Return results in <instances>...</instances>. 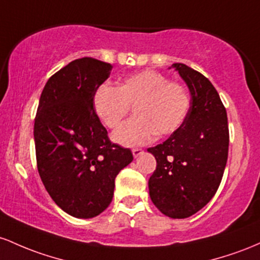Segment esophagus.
Returning <instances> with one entry per match:
<instances>
[{
  "mask_svg": "<svg viewBox=\"0 0 260 260\" xmlns=\"http://www.w3.org/2000/svg\"><path fill=\"white\" fill-rule=\"evenodd\" d=\"M144 153V150H142V148H133V154H134V157H139V156H141V154Z\"/></svg>",
  "mask_w": 260,
  "mask_h": 260,
  "instance_id": "34e87169",
  "label": "esophagus"
}]
</instances>
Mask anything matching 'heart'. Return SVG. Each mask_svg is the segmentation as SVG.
<instances>
[{
  "label": "heart",
  "mask_w": 260,
  "mask_h": 260,
  "mask_svg": "<svg viewBox=\"0 0 260 260\" xmlns=\"http://www.w3.org/2000/svg\"><path fill=\"white\" fill-rule=\"evenodd\" d=\"M189 107L188 89L152 70L129 76L116 88L102 84L93 97L95 114L108 129H116L133 109L135 118L113 134L116 144L129 147L173 134L184 122Z\"/></svg>",
  "instance_id": "obj_1"
}]
</instances>
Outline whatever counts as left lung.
<instances>
[{"label": "left lung", "instance_id": "1", "mask_svg": "<svg viewBox=\"0 0 260 260\" xmlns=\"http://www.w3.org/2000/svg\"><path fill=\"white\" fill-rule=\"evenodd\" d=\"M190 92L184 122L163 144L147 148L157 161L150 198L172 218H185L216 194L229 156L227 113L212 83L184 63H173Z\"/></svg>", "mask_w": 260, "mask_h": 260}]
</instances>
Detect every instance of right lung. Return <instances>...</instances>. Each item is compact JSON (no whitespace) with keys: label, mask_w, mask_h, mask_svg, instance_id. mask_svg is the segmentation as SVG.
Masks as SVG:
<instances>
[{"label":"right lung","mask_w":260,"mask_h":260,"mask_svg":"<svg viewBox=\"0 0 260 260\" xmlns=\"http://www.w3.org/2000/svg\"><path fill=\"white\" fill-rule=\"evenodd\" d=\"M113 66L92 57L71 61L44 87L34 121L37 166L59 208L91 218L112 203L115 177L133 161L129 148L112 144L93 97Z\"/></svg>","instance_id":"1"}]
</instances>
